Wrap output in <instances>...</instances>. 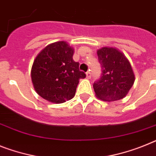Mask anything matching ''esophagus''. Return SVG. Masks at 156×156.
Listing matches in <instances>:
<instances>
[{
  "label": "esophagus",
  "instance_id": "esophagus-1",
  "mask_svg": "<svg viewBox=\"0 0 156 156\" xmlns=\"http://www.w3.org/2000/svg\"><path fill=\"white\" fill-rule=\"evenodd\" d=\"M86 78H88V79H90V78H91V73H90V71L86 72Z\"/></svg>",
  "mask_w": 156,
  "mask_h": 156
}]
</instances>
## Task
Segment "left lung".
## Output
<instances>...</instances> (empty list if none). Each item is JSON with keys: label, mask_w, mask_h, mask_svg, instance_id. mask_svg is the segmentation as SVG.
<instances>
[{"label": "left lung", "mask_w": 156, "mask_h": 156, "mask_svg": "<svg viewBox=\"0 0 156 156\" xmlns=\"http://www.w3.org/2000/svg\"><path fill=\"white\" fill-rule=\"evenodd\" d=\"M97 53L101 66V75L93 85L96 96L106 101L122 99L135 81L130 62L116 48L105 47L98 50Z\"/></svg>", "instance_id": "1"}]
</instances>
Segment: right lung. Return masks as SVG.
I'll use <instances>...</instances> for the list:
<instances>
[{
  "instance_id": "add662e5",
  "label": "right lung",
  "mask_w": 156,
  "mask_h": 156,
  "mask_svg": "<svg viewBox=\"0 0 156 156\" xmlns=\"http://www.w3.org/2000/svg\"><path fill=\"white\" fill-rule=\"evenodd\" d=\"M74 49L65 41L48 45L34 60L31 81L40 97L60 104L75 95L79 79L86 78L79 63L73 59Z\"/></svg>"
}]
</instances>
